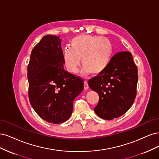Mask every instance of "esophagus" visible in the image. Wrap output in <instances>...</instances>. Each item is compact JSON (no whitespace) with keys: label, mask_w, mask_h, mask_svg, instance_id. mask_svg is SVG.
Masks as SVG:
<instances>
[{"label":"esophagus","mask_w":159,"mask_h":159,"mask_svg":"<svg viewBox=\"0 0 159 159\" xmlns=\"http://www.w3.org/2000/svg\"><path fill=\"white\" fill-rule=\"evenodd\" d=\"M84 90H87L89 89V84H88V83H87L86 80H84Z\"/></svg>","instance_id":"obj_1"}]
</instances>
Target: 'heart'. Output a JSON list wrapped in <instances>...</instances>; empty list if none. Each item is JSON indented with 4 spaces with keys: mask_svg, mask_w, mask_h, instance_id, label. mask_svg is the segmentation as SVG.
Listing matches in <instances>:
<instances>
[{
    "mask_svg": "<svg viewBox=\"0 0 159 159\" xmlns=\"http://www.w3.org/2000/svg\"><path fill=\"white\" fill-rule=\"evenodd\" d=\"M70 48H65L63 58L65 67L71 73H77L79 66L83 65L81 73H92L97 75L109 66L114 52L111 41L105 38L90 35H80L70 40Z\"/></svg>",
    "mask_w": 159,
    "mask_h": 159,
    "instance_id": "obj_1",
    "label": "heart"
}]
</instances>
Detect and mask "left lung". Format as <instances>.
<instances>
[{
    "label": "left lung",
    "mask_w": 159,
    "mask_h": 159,
    "mask_svg": "<svg viewBox=\"0 0 159 159\" xmlns=\"http://www.w3.org/2000/svg\"><path fill=\"white\" fill-rule=\"evenodd\" d=\"M137 67L129 52L116 53L107 69L89 81L90 88L99 95L95 113L111 120L129 110L136 97Z\"/></svg>",
    "instance_id": "8db88e82"
}]
</instances>
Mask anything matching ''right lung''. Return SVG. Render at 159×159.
<instances>
[{
  "label": "right lung",
  "mask_w": 159,
  "mask_h": 159,
  "mask_svg": "<svg viewBox=\"0 0 159 159\" xmlns=\"http://www.w3.org/2000/svg\"><path fill=\"white\" fill-rule=\"evenodd\" d=\"M61 39L47 35L32 49L28 66L29 100L38 115L51 124L67 120L84 89L83 79L64 69Z\"/></svg>",
  "instance_id": "1"
}]
</instances>
